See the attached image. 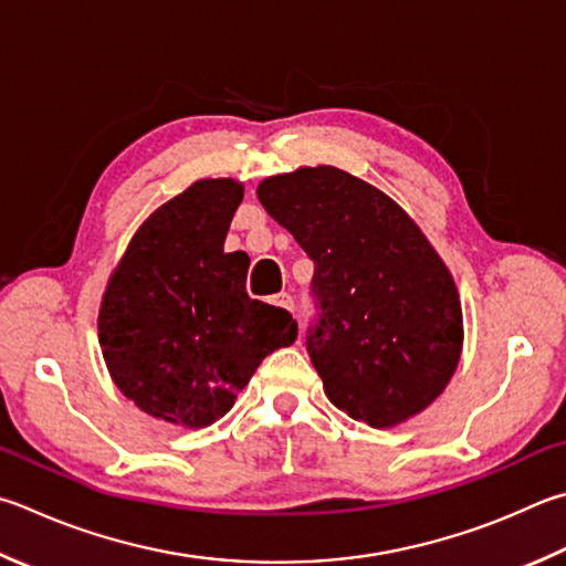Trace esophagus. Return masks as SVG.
I'll return each mask as SVG.
<instances>
[{
	"label": "esophagus",
	"mask_w": 566,
	"mask_h": 566,
	"mask_svg": "<svg viewBox=\"0 0 566 566\" xmlns=\"http://www.w3.org/2000/svg\"><path fill=\"white\" fill-rule=\"evenodd\" d=\"M274 306H280V310H286V312H294V300L290 294H276L272 300Z\"/></svg>",
	"instance_id": "obj_1"
}]
</instances>
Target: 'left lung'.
<instances>
[{"label": "left lung", "mask_w": 566, "mask_h": 566, "mask_svg": "<svg viewBox=\"0 0 566 566\" xmlns=\"http://www.w3.org/2000/svg\"><path fill=\"white\" fill-rule=\"evenodd\" d=\"M256 198L314 260L322 318L306 348L326 398L371 428L426 410L458 368L462 306L423 230L334 166L264 178Z\"/></svg>", "instance_id": "obj_1"}]
</instances>
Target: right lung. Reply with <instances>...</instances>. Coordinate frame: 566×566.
<instances>
[{
	"instance_id": "1",
	"label": "right lung",
	"mask_w": 566,
	"mask_h": 566,
	"mask_svg": "<svg viewBox=\"0 0 566 566\" xmlns=\"http://www.w3.org/2000/svg\"><path fill=\"white\" fill-rule=\"evenodd\" d=\"M242 198V182L205 178L160 205L101 300L98 344L113 384L172 426H212L262 358L296 338L290 314L244 292L250 256L224 252Z\"/></svg>"
}]
</instances>
